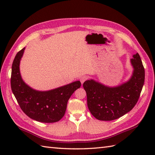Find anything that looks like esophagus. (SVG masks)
I'll return each mask as SVG.
<instances>
[{"mask_svg": "<svg viewBox=\"0 0 155 155\" xmlns=\"http://www.w3.org/2000/svg\"><path fill=\"white\" fill-rule=\"evenodd\" d=\"M87 79V76H83V77H81L80 78V81L81 82V84H83L84 82Z\"/></svg>", "mask_w": 155, "mask_h": 155, "instance_id": "1", "label": "esophagus"}]
</instances>
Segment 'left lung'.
I'll return each instance as SVG.
<instances>
[{
  "label": "left lung",
  "instance_id": "left-lung-1",
  "mask_svg": "<svg viewBox=\"0 0 155 155\" xmlns=\"http://www.w3.org/2000/svg\"><path fill=\"white\" fill-rule=\"evenodd\" d=\"M134 68L127 83L108 87L93 80L87 81L83 87L91 114L100 120H113L123 116L135 106L144 82V68L139 53L130 59Z\"/></svg>",
  "mask_w": 155,
  "mask_h": 155
}]
</instances>
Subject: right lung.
<instances>
[{"mask_svg":"<svg viewBox=\"0 0 155 155\" xmlns=\"http://www.w3.org/2000/svg\"><path fill=\"white\" fill-rule=\"evenodd\" d=\"M25 48L17 52L12 65L11 89L22 110L28 117L41 123H51L64 117L68 101L80 88V81H75L53 90L38 91L32 89L22 81L19 64Z\"/></svg>","mask_w":155,"mask_h":155,"instance_id":"right-lung-1","label":"right lung"}]
</instances>
